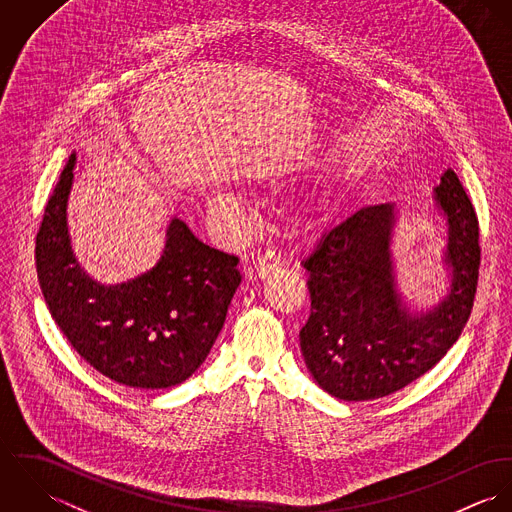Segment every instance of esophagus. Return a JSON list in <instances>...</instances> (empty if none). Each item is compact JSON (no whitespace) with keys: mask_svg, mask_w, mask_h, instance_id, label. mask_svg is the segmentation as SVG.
Masks as SVG:
<instances>
[{"mask_svg":"<svg viewBox=\"0 0 512 512\" xmlns=\"http://www.w3.org/2000/svg\"><path fill=\"white\" fill-rule=\"evenodd\" d=\"M278 268H280V256L276 252H266L254 260L252 274L254 278H268Z\"/></svg>","mask_w":512,"mask_h":512,"instance_id":"34e87169","label":"esophagus"}]
</instances>
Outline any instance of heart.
Listing matches in <instances>:
<instances>
[{
    "mask_svg": "<svg viewBox=\"0 0 512 512\" xmlns=\"http://www.w3.org/2000/svg\"><path fill=\"white\" fill-rule=\"evenodd\" d=\"M215 205H217L219 211H230V209H232V201H230V197H226V195L217 197V199H215Z\"/></svg>",
    "mask_w": 512,
    "mask_h": 512,
    "instance_id": "1",
    "label": "heart"
}]
</instances>
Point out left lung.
<instances>
[{"label": "left lung", "instance_id": "8db88e82", "mask_svg": "<svg viewBox=\"0 0 512 512\" xmlns=\"http://www.w3.org/2000/svg\"><path fill=\"white\" fill-rule=\"evenodd\" d=\"M447 224V295L412 311L398 290L392 256L396 205H372L331 228L303 262L311 315L299 331L303 361L331 396L363 402L388 396L438 365L459 339L479 278V222L457 175L434 189Z\"/></svg>", "mask_w": 512, "mask_h": 512}]
</instances>
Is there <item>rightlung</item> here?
I'll list each match as a JSON object with an SVG mask.
<instances>
[{
	"label": "right lung",
	"mask_w": 512,
	"mask_h": 512,
	"mask_svg": "<svg viewBox=\"0 0 512 512\" xmlns=\"http://www.w3.org/2000/svg\"><path fill=\"white\" fill-rule=\"evenodd\" d=\"M76 153L37 232V276L47 307L74 351L132 388H171L205 363L240 286L238 258L201 242L177 217L146 274L116 286L92 280L71 246L67 205Z\"/></svg>",
	"instance_id": "1"
}]
</instances>
